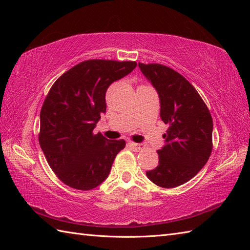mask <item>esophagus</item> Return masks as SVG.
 Instances as JSON below:
<instances>
[{"label":"esophagus","instance_id":"obj_1","mask_svg":"<svg viewBox=\"0 0 250 250\" xmlns=\"http://www.w3.org/2000/svg\"><path fill=\"white\" fill-rule=\"evenodd\" d=\"M128 145L132 148V149H134V150H141L142 148H143V146H142V145H140V144H136V143H133V142H129V143H128Z\"/></svg>","mask_w":250,"mask_h":250}]
</instances>
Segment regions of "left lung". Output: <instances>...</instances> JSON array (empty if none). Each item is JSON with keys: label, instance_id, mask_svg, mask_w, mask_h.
<instances>
[{"label": "left lung", "instance_id": "obj_1", "mask_svg": "<svg viewBox=\"0 0 250 250\" xmlns=\"http://www.w3.org/2000/svg\"><path fill=\"white\" fill-rule=\"evenodd\" d=\"M160 99V117L168 125L159 164L146 175L162 188L187 183L203 167L213 150V119L204 101L187 79L173 68L139 63Z\"/></svg>", "mask_w": 250, "mask_h": 250}]
</instances>
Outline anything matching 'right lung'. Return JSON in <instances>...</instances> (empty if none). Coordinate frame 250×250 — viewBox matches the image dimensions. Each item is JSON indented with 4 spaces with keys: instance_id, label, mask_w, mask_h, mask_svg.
Segmentation results:
<instances>
[{
    "instance_id": "obj_1",
    "label": "right lung",
    "mask_w": 250,
    "mask_h": 250,
    "mask_svg": "<svg viewBox=\"0 0 250 250\" xmlns=\"http://www.w3.org/2000/svg\"><path fill=\"white\" fill-rule=\"evenodd\" d=\"M135 66L134 61L87 60L62 74L50 88L41 109L39 142L49 167L68 187H98L125 147V140H107L93 129L106 111V90Z\"/></svg>"
}]
</instances>
